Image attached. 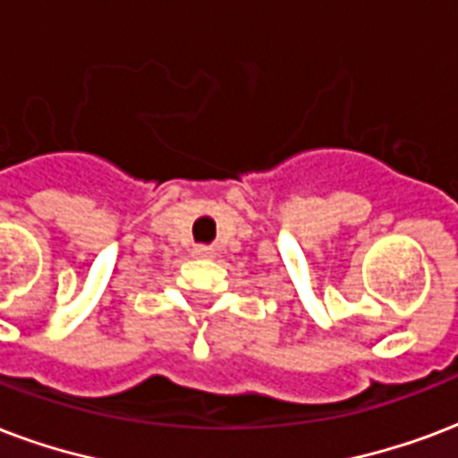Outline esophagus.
<instances>
[{"instance_id": "obj_1", "label": "esophagus", "mask_w": 458, "mask_h": 458, "mask_svg": "<svg viewBox=\"0 0 458 458\" xmlns=\"http://www.w3.org/2000/svg\"><path fill=\"white\" fill-rule=\"evenodd\" d=\"M194 257H199V259H211V257H214V250L201 244V247H194Z\"/></svg>"}]
</instances>
